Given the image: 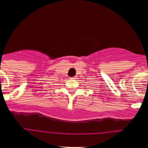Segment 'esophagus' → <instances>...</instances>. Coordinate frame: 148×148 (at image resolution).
Here are the masks:
<instances>
[{
  "label": "esophagus",
  "instance_id": "obj_1",
  "mask_svg": "<svg viewBox=\"0 0 148 148\" xmlns=\"http://www.w3.org/2000/svg\"><path fill=\"white\" fill-rule=\"evenodd\" d=\"M71 79H77V76H74V77H71Z\"/></svg>",
  "mask_w": 148,
  "mask_h": 148
}]
</instances>
